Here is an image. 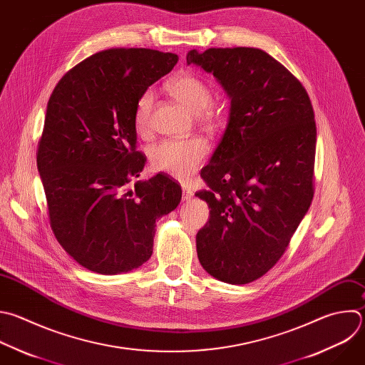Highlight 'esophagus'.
Listing matches in <instances>:
<instances>
[{
	"mask_svg": "<svg viewBox=\"0 0 365 365\" xmlns=\"http://www.w3.org/2000/svg\"><path fill=\"white\" fill-rule=\"evenodd\" d=\"M193 196V190L183 185V200H190Z\"/></svg>",
	"mask_w": 365,
	"mask_h": 365,
	"instance_id": "obj_1",
	"label": "esophagus"
}]
</instances>
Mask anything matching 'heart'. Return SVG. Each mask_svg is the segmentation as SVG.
Listing matches in <instances>:
<instances>
[{"instance_id": "1", "label": "heart", "mask_w": 365, "mask_h": 365, "mask_svg": "<svg viewBox=\"0 0 365 365\" xmlns=\"http://www.w3.org/2000/svg\"><path fill=\"white\" fill-rule=\"evenodd\" d=\"M168 90L183 103L209 129L216 130L219 126V114L212 106L213 93L209 84L195 74H180L168 83ZM156 94L152 88L145 90L135 108V126L139 133L150 129L152 113L155 108ZM209 145L202 138L190 139H166L155 145L150 150L152 166L176 179L189 178L207 158Z\"/></svg>"}]
</instances>
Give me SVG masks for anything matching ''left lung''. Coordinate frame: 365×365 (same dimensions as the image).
<instances>
[{
  "instance_id": "left-lung-1",
  "label": "left lung",
  "mask_w": 365,
  "mask_h": 365,
  "mask_svg": "<svg viewBox=\"0 0 365 365\" xmlns=\"http://www.w3.org/2000/svg\"><path fill=\"white\" fill-rule=\"evenodd\" d=\"M230 97L226 130L196 192L210 207L197 257L219 281L244 285L285 254L315 192L317 125L302 83L259 48L192 50Z\"/></svg>"
}]
</instances>
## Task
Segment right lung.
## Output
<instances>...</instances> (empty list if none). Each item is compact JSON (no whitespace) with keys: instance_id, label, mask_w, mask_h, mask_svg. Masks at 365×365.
I'll return each instance as SVG.
<instances>
[{"instance_id":"obj_1","label":"right lung","mask_w":365,"mask_h":365,"mask_svg":"<svg viewBox=\"0 0 365 365\" xmlns=\"http://www.w3.org/2000/svg\"><path fill=\"white\" fill-rule=\"evenodd\" d=\"M173 53L108 48L68 70L47 104L37 168L47 215L64 251L88 271L115 275L153 252L155 223L180 203V185L165 173L136 180L139 96L178 63Z\"/></svg>"}]
</instances>
